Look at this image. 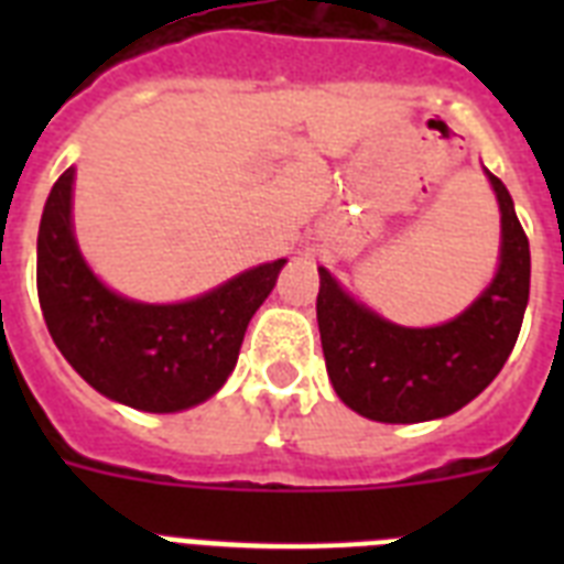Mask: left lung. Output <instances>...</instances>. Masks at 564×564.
<instances>
[{"label": "left lung", "mask_w": 564, "mask_h": 564, "mask_svg": "<svg viewBox=\"0 0 564 564\" xmlns=\"http://www.w3.org/2000/svg\"><path fill=\"white\" fill-rule=\"evenodd\" d=\"M500 257L491 283L451 322L403 327L354 301L318 269L316 318L327 377L345 406L383 424H415L463 410L498 377L530 301V242L512 195L491 172Z\"/></svg>", "instance_id": "left-lung-1"}]
</instances>
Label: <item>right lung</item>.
<instances>
[{
	"label": "right lung",
	"instance_id": "obj_1",
	"mask_svg": "<svg viewBox=\"0 0 564 564\" xmlns=\"http://www.w3.org/2000/svg\"><path fill=\"white\" fill-rule=\"evenodd\" d=\"M73 184L69 166L48 193L37 234L40 310L57 351L96 392L134 410L181 412L213 398L286 260L178 304L126 299L93 274L75 242Z\"/></svg>",
	"mask_w": 564,
	"mask_h": 564
}]
</instances>
